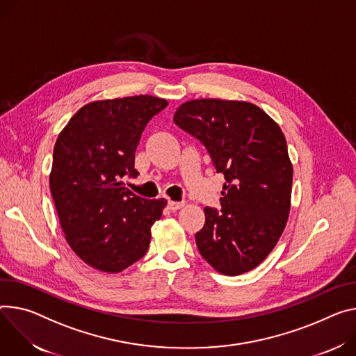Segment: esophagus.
<instances>
[{"instance_id": "34e87169", "label": "esophagus", "mask_w": 356, "mask_h": 356, "mask_svg": "<svg viewBox=\"0 0 356 356\" xmlns=\"http://www.w3.org/2000/svg\"><path fill=\"white\" fill-rule=\"evenodd\" d=\"M168 206L170 210H179L183 207V202H173V200H169L168 202Z\"/></svg>"}]
</instances>
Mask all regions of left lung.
Instances as JSON below:
<instances>
[{
	"label": "left lung",
	"mask_w": 356,
	"mask_h": 356,
	"mask_svg": "<svg viewBox=\"0 0 356 356\" xmlns=\"http://www.w3.org/2000/svg\"><path fill=\"white\" fill-rule=\"evenodd\" d=\"M175 123L196 138L225 179L220 211L206 207L196 233L204 260L224 275L261 264L288 220L293 165L280 126L248 102L196 99L183 104Z\"/></svg>",
	"instance_id": "1"
}]
</instances>
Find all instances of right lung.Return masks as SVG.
<instances>
[{"mask_svg": "<svg viewBox=\"0 0 356 356\" xmlns=\"http://www.w3.org/2000/svg\"><path fill=\"white\" fill-rule=\"evenodd\" d=\"M168 102L149 95L92 102L59 134L49 176L65 238L90 267L120 273L146 254L165 199L146 200L122 186L136 177L135 152L150 119Z\"/></svg>", "mask_w": 356, "mask_h": 356, "instance_id": "right-lung-1", "label": "right lung"}]
</instances>
